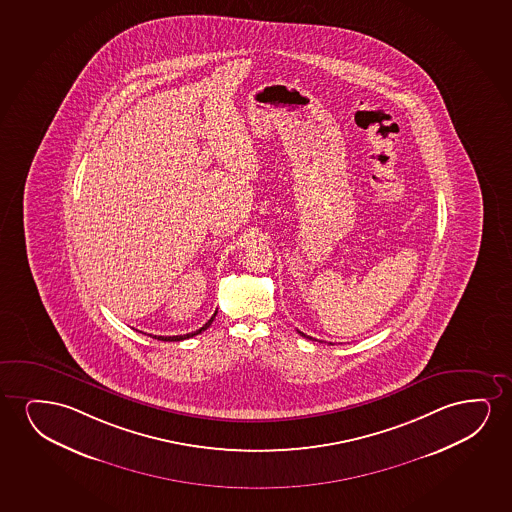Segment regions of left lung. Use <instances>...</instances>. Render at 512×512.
<instances>
[{"mask_svg": "<svg viewBox=\"0 0 512 512\" xmlns=\"http://www.w3.org/2000/svg\"><path fill=\"white\" fill-rule=\"evenodd\" d=\"M299 334H301L302 337H308V339H313V337L306 336V334H304V332H301V330H299ZM313 341H316V339H313Z\"/></svg>", "mask_w": 512, "mask_h": 512, "instance_id": "1", "label": "left lung"}]
</instances>
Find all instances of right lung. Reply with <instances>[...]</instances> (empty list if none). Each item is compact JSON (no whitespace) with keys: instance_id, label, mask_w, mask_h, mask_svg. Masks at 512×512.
<instances>
[{"instance_id":"1","label":"right lung","mask_w":512,"mask_h":512,"mask_svg":"<svg viewBox=\"0 0 512 512\" xmlns=\"http://www.w3.org/2000/svg\"><path fill=\"white\" fill-rule=\"evenodd\" d=\"M215 316H217V311H215V315L211 316L210 320L208 322L204 323L203 327L201 329L196 330V332H190V334H183V336H152L155 337V339H159V341H183V339H189V337L197 336V334H201L203 330L208 329L210 327L211 323H213V320H215Z\"/></svg>"}]
</instances>
